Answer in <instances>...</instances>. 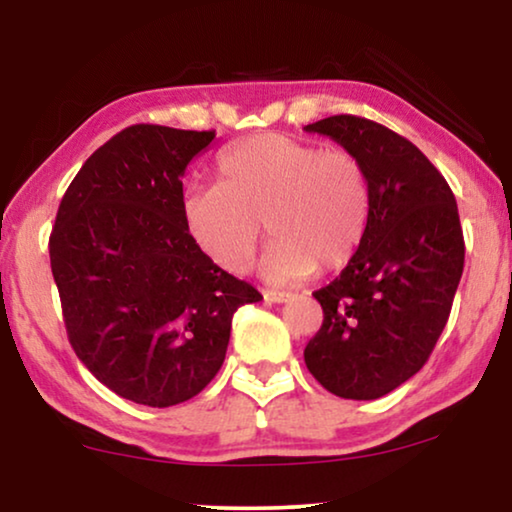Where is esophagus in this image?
Returning a JSON list of instances; mask_svg holds the SVG:
<instances>
[{"label":"esophagus","mask_w":512,"mask_h":512,"mask_svg":"<svg viewBox=\"0 0 512 512\" xmlns=\"http://www.w3.org/2000/svg\"><path fill=\"white\" fill-rule=\"evenodd\" d=\"M263 298L268 300V303H286V300L291 298V293H284V291H265Z\"/></svg>","instance_id":"1"}]
</instances>
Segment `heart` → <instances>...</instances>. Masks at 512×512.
Here are the masks:
<instances>
[{"label":"heart","mask_w":512,"mask_h":512,"mask_svg":"<svg viewBox=\"0 0 512 512\" xmlns=\"http://www.w3.org/2000/svg\"><path fill=\"white\" fill-rule=\"evenodd\" d=\"M370 184L361 160L324 151L296 137L258 135L230 146L216 165V184L184 200L193 242L228 272H244L263 237L275 235L261 272L272 284L338 270L366 235Z\"/></svg>","instance_id":"obj_1"}]
</instances>
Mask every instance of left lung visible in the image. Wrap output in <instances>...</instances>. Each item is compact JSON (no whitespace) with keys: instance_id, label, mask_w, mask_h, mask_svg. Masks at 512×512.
<instances>
[{"instance_id":"obj_1","label":"left lung","mask_w":512,"mask_h":512,"mask_svg":"<svg viewBox=\"0 0 512 512\" xmlns=\"http://www.w3.org/2000/svg\"><path fill=\"white\" fill-rule=\"evenodd\" d=\"M305 130L354 153L370 184L359 249L314 291L324 324L305 363L331 394L373 401L419 373L450 317L464 272L457 200L429 158L380 123L340 114Z\"/></svg>"}]
</instances>
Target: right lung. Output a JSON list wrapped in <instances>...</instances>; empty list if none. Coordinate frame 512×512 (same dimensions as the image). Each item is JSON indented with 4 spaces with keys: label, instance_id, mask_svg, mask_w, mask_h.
Returning <instances> with one entry per match:
<instances>
[{
    "label": "right lung",
    "instance_id": "obj_1",
    "mask_svg": "<svg viewBox=\"0 0 512 512\" xmlns=\"http://www.w3.org/2000/svg\"><path fill=\"white\" fill-rule=\"evenodd\" d=\"M214 130L130 125L90 156L48 242L74 352L114 394L149 408L219 373L237 307L263 300L193 242L184 177Z\"/></svg>",
    "mask_w": 512,
    "mask_h": 512
}]
</instances>
